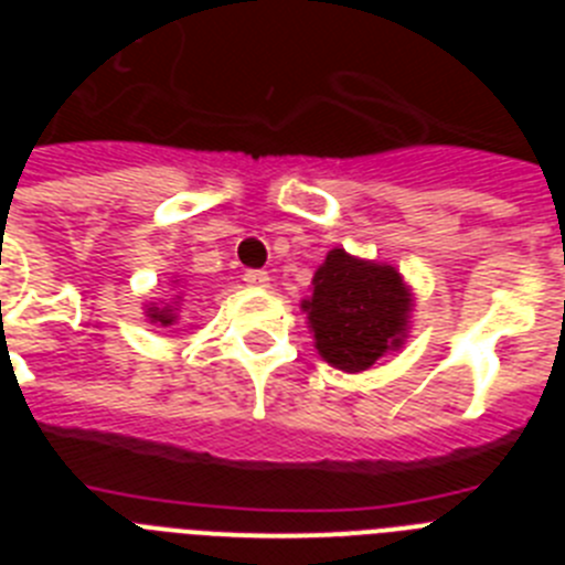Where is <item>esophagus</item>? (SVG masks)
<instances>
[{
	"label": "esophagus",
	"instance_id": "1",
	"mask_svg": "<svg viewBox=\"0 0 565 565\" xmlns=\"http://www.w3.org/2000/svg\"><path fill=\"white\" fill-rule=\"evenodd\" d=\"M243 282L252 288H268L271 277H268V271H263V268H248V271L243 274Z\"/></svg>",
	"mask_w": 565,
	"mask_h": 565
}]
</instances>
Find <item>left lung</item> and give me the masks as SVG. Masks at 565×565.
<instances>
[{"instance_id":"1","label":"left lung","mask_w":565,"mask_h":565,"mask_svg":"<svg viewBox=\"0 0 565 565\" xmlns=\"http://www.w3.org/2000/svg\"><path fill=\"white\" fill-rule=\"evenodd\" d=\"M302 308L322 359L339 371L359 373L402 344L411 294L396 268L333 248L313 274V297Z\"/></svg>"}]
</instances>
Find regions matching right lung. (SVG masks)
Listing matches in <instances>:
<instances>
[{"instance_id": "add662e5", "label": "right lung", "mask_w": 565, "mask_h": 565, "mask_svg": "<svg viewBox=\"0 0 565 565\" xmlns=\"http://www.w3.org/2000/svg\"><path fill=\"white\" fill-rule=\"evenodd\" d=\"M149 319H152V322H161V326H172L174 311L172 308H152V311H149Z\"/></svg>"}]
</instances>
